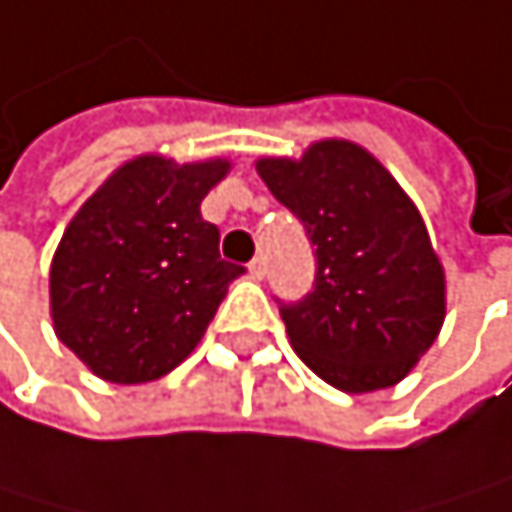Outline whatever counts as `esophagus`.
<instances>
[{"label": "esophagus", "mask_w": 512, "mask_h": 512, "mask_svg": "<svg viewBox=\"0 0 512 512\" xmlns=\"http://www.w3.org/2000/svg\"><path fill=\"white\" fill-rule=\"evenodd\" d=\"M248 276L261 282V279L267 276V261H264V258H254V261L248 264Z\"/></svg>", "instance_id": "34e87169"}]
</instances>
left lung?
Segmentation results:
<instances>
[{
    "label": "left lung",
    "mask_w": 512,
    "mask_h": 512,
    "mask_svg": "<svg viewBox=\"0 0 512 512\" xmlns=\"http://www.w3.org/2000/svg\"><path fill=\"white\" fill-rule=\"evenodd\" d=\"M273 197L315 245V282L279 300L291 346L334 388L400 382L446 315L443 270L419 209L385 166L352 142H318L300 160H258Z\"/></svg>",
    "instance_id": "obj_1"
}]
</instances>
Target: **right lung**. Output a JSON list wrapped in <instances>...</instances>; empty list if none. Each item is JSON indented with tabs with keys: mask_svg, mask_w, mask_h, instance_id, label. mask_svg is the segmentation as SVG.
<instances>
[{
	"mask_svg": "<svg viewBox=\"0 0 512 512\" xmlns=\"http://www.w3.org/2000/svg\"><path fill=\"white\" fill-rule=\"evenodd\" d=\"M227 169V160L139 157L66 227L51 264L54 331L96 376L121 385L166 376L245 273L221 258V233L200 215Z\"/></svg>",
	"mask_w": 512,
	"mask_h": 512,
	"instance_id": "1",
	"label": "right lung"
}]
</instances>
